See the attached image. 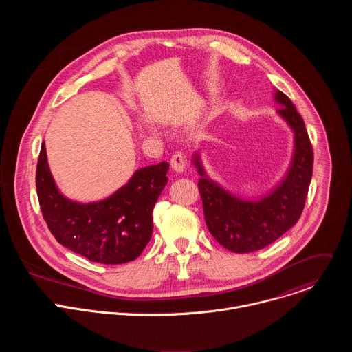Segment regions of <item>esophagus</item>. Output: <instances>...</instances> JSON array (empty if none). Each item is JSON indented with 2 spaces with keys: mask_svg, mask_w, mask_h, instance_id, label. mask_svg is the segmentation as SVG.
<instances>
[{
  "mask_svg": "<svg viewBox=\"0 0 352 352\" xmlns=\"http://www.w3.org/2000/svg\"><path fill=\"white\" fill-rule=\"evenodd\" d=\"M170 164H171V168L175 171V173H182L185 170V166H186V160H185V156L181 153V152H175L171 159H170Z\"/></svg>",
  "mask_w": 352,
  "mask_h": 352,
  "instance_id": "1",
  "label": "esophagus"
}]
</instances>
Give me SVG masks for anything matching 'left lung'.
<instances>
[{"instance_id":"left-lung-1","label":"left lung","mask_w":352,"mask_h":352,"mask_svg":"<svg viewBox=\"0 0 352 352\" xmlns=\"http://www.w3.org/2000/svg\"><path fill=\"white\" fill-rule=\"evenodd\" d=\"M283 106L277 113L295 133V153L285 179L258 202L241 200L205 177L197 156L193 162L202 178L197 188L202 197L206 226L214 239L235 254L263 249L296 224L305 208L314 170V148L302 117L288 96L276 93Z\"/></svg>"}]
</instances>
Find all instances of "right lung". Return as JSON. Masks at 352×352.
<instances>
[{
	"mask_svg": "<svg viewBox=\"0 0 352 352\" xmlns=\"http://www.w3.org/2000/svg\"><path fill=\"white\" fill-rule=\"evenodd\" d=\"M167 170L166 162L140 168L113 196L80 205L58 192L43 143L36 168L43 219L61 245L91 262L121 265L135 261L152 238L153 209L167 185Z\"/></svg>",
	"mask_w": 352,
	"mask_h": 352,
	"instance_id": "obj_1",
	"label": "right lung"
}]
</instances>
